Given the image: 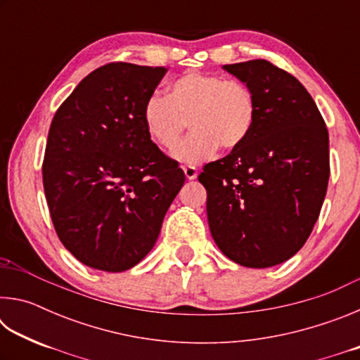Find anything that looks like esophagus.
<instances>
[{
  "mask_svg": "<svg viewBox=\"0 0 360 360\" xmlns=\"http://www.w3.org/2000/svg\"><path fill=\"white\" fill-rule=\"evenodd\" d=\"M182 169H184V174H186L187 179H197L198 172L193 165H184V167H182Z\"/></svg>",
  "mask_w": 360,
  "mask_h": 360,
  "instance_id": "esophagus-1",
  "label": "esophagus"
}]
</instances>
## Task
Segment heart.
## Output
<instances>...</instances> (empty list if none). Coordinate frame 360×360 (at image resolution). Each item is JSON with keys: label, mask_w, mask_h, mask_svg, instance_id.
<instances>
[{"label": "heart", "mask_w": 360, "mask_h": 360, "mask_svg": "<svg viewBox=\"0 0 360 360\" xmlns=\"http://www.w3.org/2000/svg\"><path fill=\"white\" fill-rule=\"evenodd\" d=\"M257 96L248 84L211 72L188 71L167 85V96L150 95L143 106L149 138L173 149L186 122L193 131L173 150L179 162L198 163L219 148L236 150L257 124Z\"/></svg>", "instance_id": "b5f03b06"}]
</instances>
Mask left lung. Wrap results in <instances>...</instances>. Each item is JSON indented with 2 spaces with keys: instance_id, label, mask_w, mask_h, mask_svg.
<instances>
[{
  "instance_id": "1",
  "label": "left lung",
  "mask_w": 360,
  "mask_h": 360,
  "mask_svg": "<svg viewBox=\"0 0 360 360\" xmlns=\"http://www.w3.org/2000/svg\"><path fill=\"white\" fill-rule=\"evenodd\" d=\"M257 96L248 141L198 174L208 193L212 238L249 268L281 264L300 251L324 203L328 131L308 90L266 60L225 65Z\"/></svg>"
}]
</instances>
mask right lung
I'll return each mask as SVG.
<instances>
[{"instance_id":"obj_1","label":"right lung","mask_w":360,"mask_h":360,"mask_svg":"<svg viewBox=\"0 0 360 360\" xmlns=\"http://www.w3.org/2000/svg\"><path fill=\"white\" fill-rule=\"evenodd\" d=\"M165 72L103 65L79 82L49 129L42 184L53 229L95 270L117 273L141 262L186 181L143 124L144 101Z\"/></svg>"}]
</instances>
